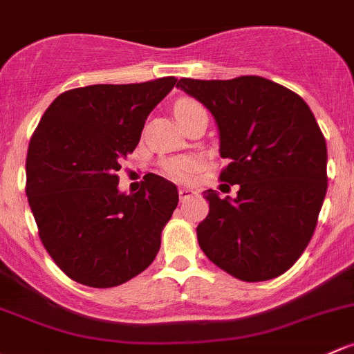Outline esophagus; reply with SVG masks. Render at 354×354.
I'll return each instance as SVG.
<instances>
[{"label":"esophagus","mask_w":354,"mask_h":354,"mask_svg":"<svg viewBox=\"0 0 354 354\" xmlns=\"http://www.w3.org/2000/svg\"><path fill=\"white\" fill-rule=\"evenodd\" d=\"M178 195H180L181 202H185V200L189 198V196L195 195V192H193L192 188H180V189H178Z\"/></svg>","instance_id":"1"}]
</instances>
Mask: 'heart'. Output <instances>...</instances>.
I'll return each instance as SVG.
<instances>
[{
    "label": "heart",
    "mask_w": 354,
    "mask_h": 354,
    "mask_svg": "<svg viewBox=\"0 0 354 354\" xmlns=\"http://www.w3.org/2000/svg\"><path fill=\"white\" fill-rule=\"evenodd\" d=\"M196 109H202V105L196 102H193V100H180V102L174 105V115H176L178 120H181L185 115H188L189 111H193ZM195 167H196V162H195V159H192V158H173L162 165V169H165V173L167 174V176L173 178V180H176V181L189 180L193 174V171H195Z\"/></svg>",
    "instance_id": "heart-1"
}]
</instances>
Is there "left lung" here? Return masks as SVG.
<instances>
[{"instance_id": "1", "label": "left lung", "mask_w": 354, "mask_h": 354, "mask_svg": "<svg viewBox=\"0 0 354 354\" xmlns=\"http://www.w3.org/2000/svg\"><path fill=\"white\" fill-rule=\"evenodd\" d=\"M210 110L221 180L236 198L207 189V218L196 236L207 258L243 281L283 274L307 248L327 192L326 139L297 93L266 77L189 80L176 84Z\"/></svg>"}]
</instances>
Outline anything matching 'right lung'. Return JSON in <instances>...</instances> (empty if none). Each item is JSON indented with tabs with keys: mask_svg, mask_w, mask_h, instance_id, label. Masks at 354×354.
Returning a JSON list of instances; mask_svg holds the SVG:
<instances>
[{
	"mask_svg": "<svg viewBox=\"0 0 354 354\" xmlns=\"http://www.w3.org/2000/svg\"><path fill=\"white\" fill-rule=\"evenodd\" d=\"M176 81L69 89L40 118L28 144L25 192L44 248L71 280L110 288L154 261L178 189L149 174L139 192L125 195L117 171Z\"/></svg>",
	"mask_w": 354,
	"mask_h": 354,
	"instance_id": "right-lung-1",
	"label": "right lung"
}]
</instances>
